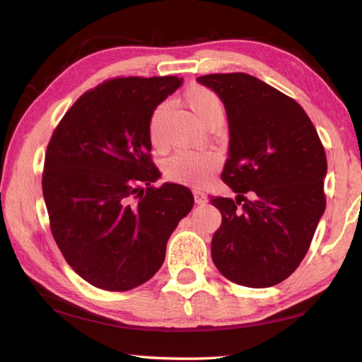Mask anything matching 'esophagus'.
Returning <instances> with one entry per match:
<instances>
[{
	"instance_id": "obj_1",
	"label": "esophagus",
	"mask_w": 362,
	"mask_h": 362,
	"mask_svg": "<svg viewBox=\"0 0 362 362\" xmlns=\"http://www.w3.org/2000/svg\"><path fill=\"white\" fill-rule=\"evenodd\" d=\"M193 196H194L196 204H201V206H204V204H206V202L209 201V199H207V194L204 193V192H201V189H194Z\"/></svg>"
}]
</instances>
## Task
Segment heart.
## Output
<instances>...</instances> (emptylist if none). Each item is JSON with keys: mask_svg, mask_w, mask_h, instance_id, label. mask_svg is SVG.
Instances as JSON below:
<instances>
[{"mask_svg": "<svg viewBox=\"0 0 362 362\" xmlns=\"http://www.w3.org/2000/svg\"><path fill=\"white\" fill-rule=\"evenodd\" d=\"M183 103L192 110L202 124H210L223 118V104L220 96L204 85H192L183 93ZM168 117V106L160 104L153 109L148 118L147 134L153 147H160L163 142V124ZM221 158L218 153L210 150L201 152H179L170 156L164 166V173L170 180L187 183V185H204L218 170Z\"/></svg>", "mask_w": 362, "mask_h": 362, "instance_id": "heart-1", "label": "heart"}]
</instances>
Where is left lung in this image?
Instances as JSON below:
<instances>
[{
    "mask_svg": "<svg viewBox=\"0 0 362 362\" xmlns=\"http://www.w3.org/2000/svg\"><path fill=\"white\" fill-rule=\"evenodd\" d=\"M198 82L225 104L229 155L221 180L238 193L210 199L221 212L214 264L238 285L274 286L298 269L325 214V147L305 110L259 78L231 72Z\"/></svg>",
    "mask_w": 362,
    "mask_h": 362,
    "instance_id": "left-lung-1",
    "label": "left lung"
}]
</instances>
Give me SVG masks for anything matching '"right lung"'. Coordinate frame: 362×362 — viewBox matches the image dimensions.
<instances>
[{"label":"right lung","mask_w":362,"mask_h":362,"mask_svg":"<svg viewBox=\"0 0 362 362\" xmlns=\"http://www.w3.org/2000/svg\"><path fill=\"white\" fill-rule=\"evenodd\" d=\"M180 85L177 76L110 78L78 98L52 134L42 174L52 234L74 272L101 290L152 279L193 209L187 187H152L161 173L148 118Z\"/></svg>","instance_id":"1"}]
</instances>
